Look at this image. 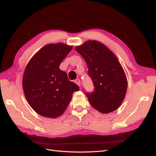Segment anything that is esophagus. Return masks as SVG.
<instances>
[{"mask_svg": "<svg viewBox=\"0 0 156 156\" xmlns=\"http://www.w3.org/2000/svg\"><path fill=\"white\" fill-rule=\"evenodd\" d=\"M74 83H76V84H77V85L79 86V87L81 86V81H80V80H79V79H75V81H74Z\"/></svg>", "mask_w": 156, "mask_h": 156, "instance_id": "34e87169", "label": "esophagus"}]
</instances>
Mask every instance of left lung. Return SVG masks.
<instances>
[{"label":"left lung","mask_w":156,"mask_h":156,"mask_svg":"<svg viewBox=\"0 0 156 156\" xmlns=\"http://www.w3.org/2000/svg\"><path fill=\"white\" fill-rule=\"evenodd\" d=\"M75 49L87 62L95 87L92 93H86L90 105L103 114L116 110L124 100L127 81L116 55L96 40L85 41Z\"/></svg>","instance_id":"8db88e82"}]
</instances>
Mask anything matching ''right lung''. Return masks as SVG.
I'll return each instance as SVG.
<instances>
[{"mask_svg":"<svg viewBox=\"0 0 156 156\" xmlns=\"http://www.w3.org/2000/svg\"><path fill=\"white\" fill-rule=\"evenodd\" d=\"M72 48L63 43L48 44L27 65L23 77V92L29 104L41 116L55 119L62 115L73 93L79 90L66 73L59 69Z\"/></svg>","mask_w":156,"mask_h":156,"instance_id":"1","label":"right lung"}]
</instances>
